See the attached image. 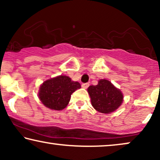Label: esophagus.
<instances>
[{
	"mask_svg": "<svg viewBox=\"0 0 160 160\" xmlns=\"http://www.w3.org/2000/svg\"><path fill=\"white\" fill-rule=\"evenodd\" d=\"M89 83H84V84H82V87L84 89H87V87H89Z\"/></svg>",
	"mask_w": 160,
	"mask_h": 160,
	"instance_id": "34e87169",
	"label": "esophagus"
}]
</instances>
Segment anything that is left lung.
Segmentation results:
<instances>
[{"label":"left lung","instance_id":"left-lung-1","mask_svg":"<svg viewBox=\"0 0 160 160\" xmlns=\"http://www.w3.org/2000/svg\"><path fill=\"white\" fill-rule=\"evenodd\" d=\"M94 108L102 113L114 111L121 106L123 95L109 81L101 79L98 85H92L87 89Z\"/></svg>","mask_w":160,"mask_h":160}]
</instances>
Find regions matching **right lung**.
<instances>
[{
  "instance_id": "right-lung-1",
  "label": "right lung",
  "mask_w": 160,
  "mask_h": 160,
  "mask_svg": "<svg viewBox=\"0 0 160 160\" xmlns=\"http://www.w3.org/2000/svg\"><path fill=\"white\" fill-rule=\"evenodd\" d=\"M81 88V84L66 76H60L46 81L40 87L39 98L46 107L60 111L67 106L72 93Z\"/></svg>"
}]
</instances>
